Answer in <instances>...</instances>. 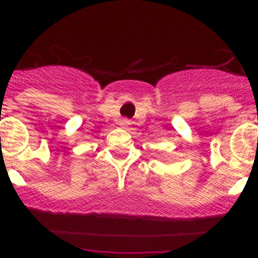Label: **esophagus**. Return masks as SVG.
<instances>
[{
    "instance_id": "obj_1",
    "label": "esophagus",
    "mask_w": 258,
    "mask_h": 258,
    "mask_svg": "<svg viewBox=\"0 0 258 258\" xmlns=\"http://www.w3.org/2000/svg\"><path fill=\"white\" fill-rule=\"evenodd\" d=\"M129 124H131V122H129V120H126V118H124V120H121V121L118 122V125L121 127H126Z\"/></svg>"
}]
</instances>
